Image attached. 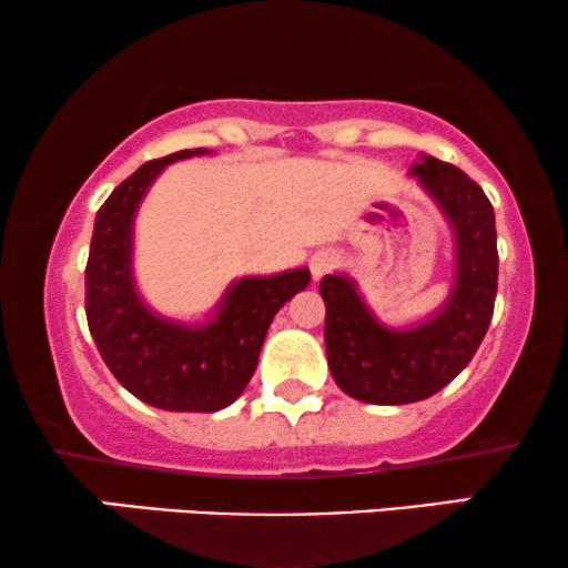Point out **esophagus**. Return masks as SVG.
<instances>
[{"mask_svg": "<svg viewBox=\"0 0 568 568\" xmlns=\"http://www.w3.org/2000/svg\"><path fill=\"white\" fill-rule=\"evenodd\" d=\"M334 263H337V257H334L332 252H316V255L311 257V273H313V278H321L326 271H332Z\"/></svg>", "mask_w": 568, "mask_h": 568, "instance_id": "esophagus-1", "label": "esophagus"}]
</instances>
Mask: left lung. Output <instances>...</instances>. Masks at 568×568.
I'll return each mask as SVG.
<instances>
[{
    "instance_id": "1",
    "label": "left lung",
    "mask_w": 568,
    "mask_h": 568,
    "mask_svg": "<svg viewBox=\"0 0 568 568\" xmlns=\"http://www.w3.org/2000/svg\"><path fill=\"white\" fill-rule=\"evenodd\" d=\"M410 176L450 223L455 284L434 316L389 328L371 313L353 278L345 273L321 278L328 368L337 387L361 403H418L447 387L485 339L498 295L495 210L481 186L432 155L413 163Z\"/></svg>"
}]
</instances>
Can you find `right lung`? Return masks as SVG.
<instances>
[{"label": "right lung", "mask_w": 568, "mask_h": 568, "mask_svg": "<svg viewBox=\"0 0 568 568\" xmlns=\"http://www.w3.org/2000/svg\"><path fill=\"white\" fill-rule=\"evenodd\" d=\"M192 155L207 150L150 160L104 200L89 247L87 321L102 361L131 395L163 410L213 413L247 387L273 316L311 284V271L236 278L205 324H179L152 313L131 268L134 215L160 171Z\"/></svg>", "instance_id": "1"}]
</instances>
